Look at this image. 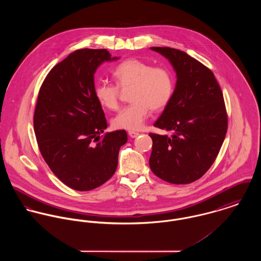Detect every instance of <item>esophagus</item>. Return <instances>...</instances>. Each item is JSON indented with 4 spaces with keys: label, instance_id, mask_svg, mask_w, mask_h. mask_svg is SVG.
<instances>
[{
    "label": "esophagus",
    "instance_id": "obj_1",
    "mask_svg": "<svg viewBox=\"0 0 261 261\" xmlns=\"http://www.w3.org/2000/svg\"><path fill=\"white\" fill-rule=\"evenodd\" d=\"M128 136L130 137V138H137L138 136H139V133H137V132H134V130H129L128 132Z\"/></svg>",
    "mask_w": 261,
    "mask_h": 261
}]
</instances>
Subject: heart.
I'll use <instances>...</instances> for the list:
<instances>
[{
  "instance_id": "obj_1",
  "label": "heart",
  "mask_w": 261,
  "mask_h": 261,
  "mask_svg": "<svg viewBox=\"0 0 261 261\" xmlns=\"http://www.w3.org/2000/svg\"><path fill=\"white\" fill-rule=\"evenodd\" d=\"M116 83H97L94 95L97 101L106 109L116 110L119 99V87H132L130 105L123 108L112 119L115 128L139 130L141 129L150 110L158 112L170 102L174 89L175 77L166 67H153L151 64L139 59H127L115 66L112 71Z\"/></svg>"
}]
</instances>
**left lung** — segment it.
Listing matches in <instances>:
<instances>
[{"label":"left lung","instance_id":"left-lung-1","mask_svg":"<svg viewBox=\"0 0 261 261\" xmlns=\"http://www.w3.org/2000/svg\"><path fill=\"white\" fill-rule=\"evenodd\" d=\"M172 64L177 82L154 126L172 136L149 134L151 172L171 184H190L214 163L227 133L222 90L213 72L184 51L150 47Z\"/></svg>","mask_w":261,"mask_h":261}]
</instances>
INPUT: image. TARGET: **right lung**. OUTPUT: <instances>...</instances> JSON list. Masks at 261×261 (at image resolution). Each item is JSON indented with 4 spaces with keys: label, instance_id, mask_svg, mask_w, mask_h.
Masks as SVG:
<instances>
[{
    "label": "right lung",
    "instance_id": "right-lung-1",
    "mask_svg": "<svg viewBox=\"0 0 261 261\" xmlns=\"http://www.w3.org/2000/svg\"><path fill=\"white\" fill-rule=\"evenodd\" d=\"M107 49H79L55 65L38 94L34 132L41 154L55 176L76 191L101 186L117 168L125 130L107 133L101 105L94 95V73L117 60Z\"/></svg>",
    "mask_w": 261,
    "mask_h": 261
}]
</instances>
